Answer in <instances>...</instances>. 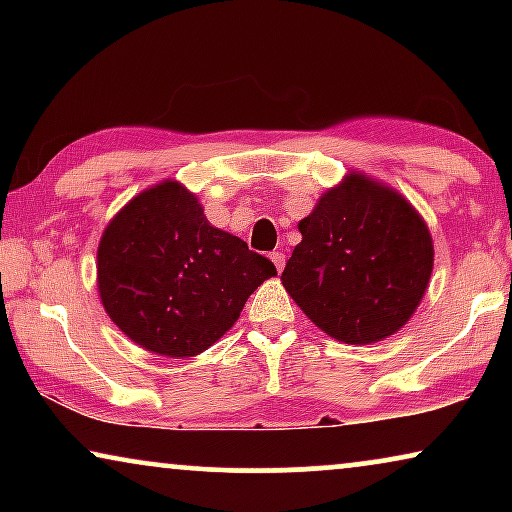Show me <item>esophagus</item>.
Listing matches in <instances>:
<instances>
[{"mask_svg":"<svg viewBox=\"0 0 512 512\" xmlns=\"http://www.w3.org/2000/svg\"><path fill=\"white\" fill-rule=\"evenodd\" d=\"M270 261L275 263L277 272H282V270H284V265H286V256L282 254V251H272V254H270Z\"/></svg>","mask_w":512,"mask_h":512,"instance_id":"obj_1","label":"esophagus"}]
</instances>
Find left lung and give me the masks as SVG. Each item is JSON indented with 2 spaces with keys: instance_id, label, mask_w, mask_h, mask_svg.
Here are the masks:
<instances>
[{
  "instance_id": "1",
  "label": "left lung",
  "mask_w": 512,
  "mask_h": 512,
  "mask_svg": "<svg viewBox=\"0 0 512 512\" xmlns=\"http://www.w3.org/2000/svg\"><path fill=\"white\" fill-rule=\"evenodd\" d=\"M298 230L282 284L314 326L370 345L408 324L429 289L433 237L396 188L349 170Z\"/></svg>"
}]
</instances>
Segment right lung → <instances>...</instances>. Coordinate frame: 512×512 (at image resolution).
<instances>
[{
	"mask_svg": "<svg viewBox=\"0 0 512 512\" xmlns=\"http://www.w3.org/2000/svg\"><path fill=\"white\" fill-rule=\"evenodd\" d=\"M275 275L268 258L214 228L177 179L144 188L118 209L97 247L104 312L135 345L170 359L212 347Z\"/></svg>",
	"mask_w": 512,
	"mask_h": 512,
	"instance_id": "add662e5",
	"label": "right lung"
}]
</instances>
